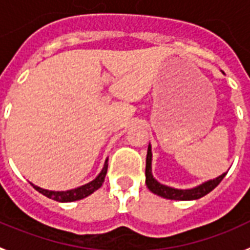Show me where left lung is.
<instances>
[{"label":"left lung","mask_w":250,"mask_h":250,"mask_svg":"<svg viewBox=\"0 0 250 250\" xmlns=\"http://www.w3.org/2000/svg\"><path fill=\"white\" fill-rule=\"evenodd\" d=\"M228 172H224L213 180H208L203 184L198 185L191 189H175V188L167 187V185L158 183L152 175V150H150V144L148 146L147 161H146V184L148 189L152 193L160 195L166 199H172V201H193V199H199V198L207 195L209 191H212L217 187Z\"/></svg>","instance_id":"obj_1"}]
</instances>
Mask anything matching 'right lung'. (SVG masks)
I'll return each mask as SVG.
<instances>
[{"label":"right lung","instance_id":"right-lung-1","mask_svg":"<svg viewBox=\"0 0 250 250\" xmlns=\"http://www.w3.org/2000/svg\"><path fill=\"white\" fill-rule=\"evenodd\" d=\"M107 167H108V158L104 162V166H103L102 171L100 172V175L94 179L93 181L88 183L85 185H82L79 188H75V189H71V190L66 191H53V190H47V189H42V188L37 187V185L32 184L33 188L36 189L37 191H39L41 194L46 195L49 199H53L56 202H74L79 201V199H83V198L88 197L92 193H94L96 190H98L101 187H102L103 181H104V176L107 174Z\"/></svg>","mask_w":250,"mask_h":250}]
</instances>
